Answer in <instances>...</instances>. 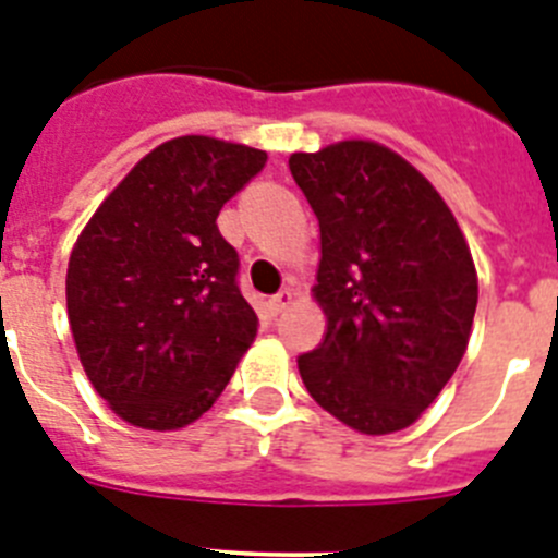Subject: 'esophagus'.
Returning <instances> with one entry per match:
<instances>
[{
	"mask_svg": "<svg viewBox=\"0 0 558 558\" xmlns=\"http://www.w3.org/2000/svg\"><path fill=\"white\" fill-rule=\"evenodd\" d=\"M290 302H293V290L282 288L274 299H270V310H274V313H282V310L290 307Z\"/></svg>",
	"mask_w": 558,
	"mask_h": 558,
	"instance_id": "esophagus-1",
	"label": "esophagus"
}]
</instances>
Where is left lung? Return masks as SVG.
Segmentation results:
<instances>
[{
  "label": "left lung",
  "mask_w": 558,
  "mask_h": 558,
  "mask_svg": "<svg viewBox=\"0 0 558 558\" xmlns=\"http://www.w3.org/2000/svg\"><path fill=\"white\" fill-rule=\"evenodd\" d=\"M290 175L322 229L315 299L327 315L299 374L343 425L402 430L470 343L477 276L466 240L430 181L377 142L293 153Z\"/></svg>",
  "instance_id": "left-lung-1"
}]
</instances>
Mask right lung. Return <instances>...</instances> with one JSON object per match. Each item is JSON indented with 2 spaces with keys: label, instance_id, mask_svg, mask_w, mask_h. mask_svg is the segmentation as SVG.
<instances>
[{
  "label": "right lung",
  "instance_id": "add662e5",
  "mask_svg": "<svg viewBox=\"0 0 558 558\" xmlns=\"http://www.w3.org/2000/svg\"><path fill=\"white\" fill-rule=\"evenodd\" d=\"M268 156L179 136L150 150L88 220L69 256L66 307L92 386L117 416L175 430L229 386L259 318L218 215Z\"/></svg>",
  "mask_w": 558,
  "mask_h": 558
}]
</instances>
